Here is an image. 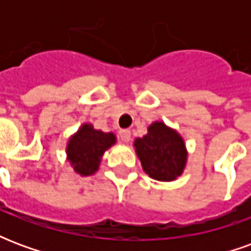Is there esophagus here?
Here are the masks:
<instances>
[{
    "label": "esophagus",
    "instance_id": "1",
    "mask_svg": "<svg viewBox=\"0 0 251 251\" xmlns=\"http://www.w3.org/2000/svg\"><path fill=\"white\" fill-rule=\"evenodd\" d=\"M120 138H121V141H124V142L130 141V138H131L130 130H126V129H124V130H120Z\"/></svg>",
    "mask_w": 251,
    "mask_h": 251
}]
</instances>
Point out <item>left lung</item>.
Returning <instances> with one entry per match:
<instances>
[{
  "label": "left lung",
  "mask_w": 251,
  "mask_h": 251,
  "mask_svg": "<svg viewBox=\"0 0 251 251\" xmlns=\"http://www.w3.org/2000/svg\"><path fill=\"white\" fill-rule=\"evenodd\" d=\"M134 147L142 168L152 179L171 181L184 169L187 160L184 141L163 122L149 126L147 136L137 138Z\"/></svg>",
  "instance_id": "obj_1"
}]
</instances>
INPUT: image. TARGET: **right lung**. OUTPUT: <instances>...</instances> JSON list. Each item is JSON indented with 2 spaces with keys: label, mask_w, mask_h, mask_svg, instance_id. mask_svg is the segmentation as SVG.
<instances>
[{
  "label": "right lung",
  "mask_w": 251,
  "mask_h": 251,
  "mask_svg": "<svg viewBox=\"0 0 251 251\" xmlns=\"http://www.w3.org/2000/svg\"><path fill=\"white\" fill-rule=\"evenodd\" d=\"M114 142L113 133H103L93 129L91 125H83L68 142L67 156L77 174L88 176L98 169L102 154Z\"/></svg>",
  "instance_id": "1"
}]
</instances>
